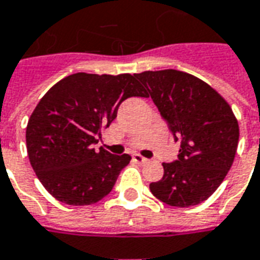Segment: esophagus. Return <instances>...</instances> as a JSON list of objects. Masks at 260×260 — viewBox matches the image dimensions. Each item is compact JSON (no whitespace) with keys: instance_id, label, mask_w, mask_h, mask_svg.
Segmentation results:
<instances>
[{"instance_id":"obj_1","label":"esophagus","mask_w":260,"mask_h":260,"mask_svg":"<svg viewBox=\"0 0 260 260\" xmlns=\"http://www.w3.org/2000/svg\"><path fill=\"white\" fill-rule=\"evenodd\" d=\"M134 161L136 162V164H147L148 159H147V158H144V156L139 155V154H135Z\"/></svg>"}]
</instances>
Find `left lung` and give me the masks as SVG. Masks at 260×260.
Segmentation results:
<instances>
[{
	"instance_id": "obj_1",
	"label": "left lung",
	"mask_w": 260,
	"mask_h": 260,
	"mask_svg": "<svg viewBox=\"0 0 260 260\" xmlns=\"http://www.w3.org/2000/svg\"><path fill=\"white\" fill-rule=\"evenodd\" d=\"M148 91L174 140L177 161L162 164L164 177L150 184L159 201L189 207L209 199L235 161L239 122L226 101L201 79L165 69L135 73Z\"/></svg>"
}]
</instances>
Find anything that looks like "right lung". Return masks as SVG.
<instances>
[{
	"mask_svg": "<svg viewBox=\"0 0 260 260\" xmlns=\"http://www.w3.org/2000/svg\"><path fill=\"white\" fill-rule=\"evenodd\" d=\"M131 96H147L135 75L79 72L55 83L39 101L27 124V152L37 177L57 201L92 205L112 191L131 156L92 147Z\"/></svg>",
	"mask_w": 260,
	"mask_h": 260,
	"instance_id": "1",
	"label": "right lung"
}]
</instances>
